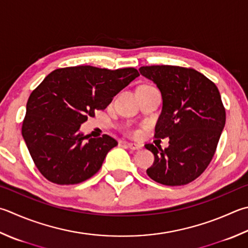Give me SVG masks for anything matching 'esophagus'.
<instances>
[{
	"label": "esophagus",
	"mask_w": 248,
	"mask_h": 248,
	"mask_svg": "<svg viewBox=\"0 0 248 248\" xmlns=\"http://www.w3.org/2000/svg\"><path fill=\"white\" fill-rule=\"evenodd\" d=\"M127 147L130 149V150H140V149L142 148V144L135 143V142H128Z\"/></svg>",
	"instance_id": "esophagus-1"
}]
</instances>
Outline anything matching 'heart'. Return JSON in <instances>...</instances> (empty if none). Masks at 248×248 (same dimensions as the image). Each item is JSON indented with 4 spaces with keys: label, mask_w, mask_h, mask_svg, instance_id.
<instances>
[{
    "label": "heart",
    "mask_w": 248,
    "mask_h": 248,
    "mask_svg": "<svg viewBox=\"0 0 248 248\" xmlns=\"http://www.w3.org/2000/svg\"><path fill=\"white\" fill-rule=\"evenodd\" d=\"M130 134H133V135H136V134H137V132H135V130H130Z\"/></svg>",
    "instance_id": "heart-1"
}]
</instances>
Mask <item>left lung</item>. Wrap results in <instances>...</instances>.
Segmentation results:
<instances>
[{"label":"left lung","mask_w":248,"mask_h":248,"mask_svg":"<svg viewBox=\"0 0 248 248\" xmlns=\"http://www.w3.org/2000/svg\"><path fill=\"white\" fill-rule=\"evenodd\" d=\"M139 72L160 90L162 113L156 138H170V146L148 143L154 163L147 174L165 186H184L206 170L226 124L217 86L197 70L176 66L141 67Z\"/></svg>","instance_id":"left-lung-1"}]
</instances>
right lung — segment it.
<instances>
[{
    "label": "right lung",
    "mask_w": 248,
    "mask_h": 248,
    "mask_svg": "<svg viewBox=\"0 0 248 248\" xmlns=\"http://www.w3.org/2000/svg\"><path fill=\"white\" fill-rule=\"evenodd\" d=\"M139 77L134 68L92 66L57 69L49 73L27 102L22 137L37 170L57 185H76L100 170L118 142L108 135L90 138L80 128L95 110Z\"/></svg>",
    "instance_id": "add662e5"
}]
</instances>
